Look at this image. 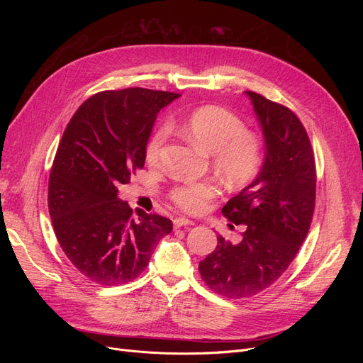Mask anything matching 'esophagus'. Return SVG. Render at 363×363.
I'll use <instances>...</instances> for the list:
<instances>
[{
    "label": "esophagus",
    "instance_id": "esophagus-1",
    "mask_svg": "<svg viewBox=\"0 0 363 363\" xmlns=\"http://www.w3.org/2000/svg\"><path fill=\"white\" fill-rule=\"evenodd\" d=\"M174 225H175V228H181V226L194 225V222L189 220V219H185V218H177V219L174 220Z\"/></svg>",
    "mask_w": 363,
    "mask_h": 363
}]
</instances>
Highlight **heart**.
<instances>
[{
  "label": "heart",
  "instance_id": "obj_1",
  "mask_svg": "<svg viewBox=\"0 0 363 363\" xmlns=\"http://www.w3.org/2000/svg\"><path fill=\"white\" fill-rule=\"evenodd\" d=\"M182 135L212 155L218 174L233 186L249 185L263 163V138L259 132L245 129L237 113L222 106L207 104L193 110L178 122L169 123ZM166 129L159 128L145 144V160L150 166L160 163ZM219 189L208 181L179 184L170 189L169 199L181 211L200 215L218 197Z\"/></svg>",
  "mask_w": 363,
  "mask_h": 363
}]
</instances>
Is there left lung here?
<instances>
[{
	"label": "left lung",
	"instance_id": "8db88e82",
	"mask_svg": "<svg viewBox=\"0 0 363 363\" xmlns=\"http://www.w3.org/2000/svg\"><path fill=\"white\" fill-rule=\"evenodd\" d=\"M245 95L263 132L264 160L255 181L222 207L245 231L238 244L218 235L199 264L208 289L228 298L256 296L287 271L309 233L316 197L315 157L300 119L257 92Z\"/></svg>",
	"mask_w": 363,
	"mask_h": 363
}]
</instances>
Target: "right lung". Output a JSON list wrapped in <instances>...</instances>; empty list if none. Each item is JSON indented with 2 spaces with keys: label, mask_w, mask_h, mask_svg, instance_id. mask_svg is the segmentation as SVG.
Segmentation results:
<instances>
[{
  "label": "right lung",
  "mask_w": 363,
  "mask_h": 363,
  "mask_svg": "<svg viewBox=\"0 0 363 363\" xmlns=\"http://www.w3.org/2000/svg\"><path fill=\"white\" fill-rule=\"evenodd\" d=\"M179 94L126 88L92 95L76 110L57 148L48 181V211L62 250L82 275L121 285L145 268L172 220L138 213L118 197L144 167L157 113Z\"/></svg>",
  "instance_id": "obj_1"
}]
</instances>
